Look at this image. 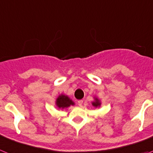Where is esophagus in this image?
<instances>
[{
	"label": "esophagus",
	"instance_id": "1",
	"mask_svg": "<svg viewBox=\"0 0 153 153\" xmlns=\"http://www.w3.org/2000/svg\"><path fill=\"white\" fill-rule=\"evenodd\" d=\"M82 104H83V101L82 100H78V105L79 106H82Z\"/></svg>",
	"mask_w": 153,
	"mask_h": 153
}]
</instances>
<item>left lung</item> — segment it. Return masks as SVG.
Listing matches in <instances>:
<instances>
[{
    "mask_svg": "<svg viewBox=\"0 0 153 153\" xmlns=\"http://www.w3.org/2000/svg\"><path fill=\"white\" fill-rule=\"evenodd\" d=\"M91 105H92V106H94L95 108H99L101 106V105H102V102H101V101L99 100L96 96H95L94 97V101L91 102Z\"/></svg>",
    "mask_w": 153,
    "mask_h": 153,
    "instance_id": "1",
    "label": "left lung"
}]
</instances>
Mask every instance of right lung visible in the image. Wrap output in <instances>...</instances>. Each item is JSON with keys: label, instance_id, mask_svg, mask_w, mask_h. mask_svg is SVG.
Listing matches in <instances>:
<instances>
[{"label": "right lung", "instance_id": "right-lung-1", "mask_svg": "<svg viewBox=\"0 0 153 153\" xmlns=\"http://www.w3.org/2000/svg\"><path fill=\"white\" fill-rule=\"evenodd\" d=\"M55 105H56V106L58 108L64 109V108H68L69 106L74 105H75V102H73L68 95L61 94V95H58V98L56 99Z\"/></svg>", "mask_w": 153, "mask_h": 153}]
</instances>
